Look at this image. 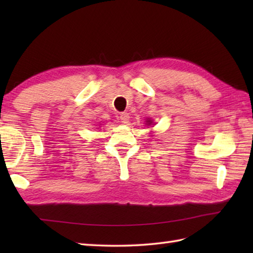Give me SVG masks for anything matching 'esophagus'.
<instances>
[{"label":"esophagus","instance_id":"34e87169","mask_svg":"<svg viewBox=\"0 0 253 253\" xmlns=\"http://www.w3.org/2000/svg\"><path fill=\"white\" fill-rule=\"evenodd\" d=\"M120 118H121V121H122V123H124V124H126V123H128V121H129V114H128V113H126V112H124V113H121V115H120Z\"/></svg>","mask_w":253,"mask_h":253}]
</instances>
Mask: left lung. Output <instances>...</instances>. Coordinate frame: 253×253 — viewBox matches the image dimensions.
I'll return each mask as SVG.
<instances>
[{
    "label": "left lung",
    "instance_id": "obj_1",
    "mask_svg": "<svg viewBox=\"0 0 253 253\" xmlns=\"http://www.w3.org/2000/svg\"><path fill=\"white\" fill-rule=\"evenodd\" d=\"M152 123H153V122H152L151 120H150V118H148V121H147V124H148V125H151Z\"/></svg>",
    "mask_w": 253,
    "mask_h": 253
}]
</instances>
